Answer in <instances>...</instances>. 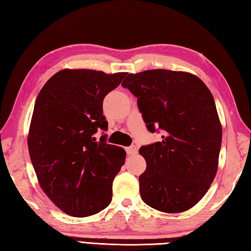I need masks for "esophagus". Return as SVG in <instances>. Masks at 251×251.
Wrapping results in <instances>:
<instances>
[{"label": "esophagus", "instance_id": "obj_1", "mask_svg": "<svg viewBox=\"0 0 251 251\" xmlns=\"http://www.w3.org/2000/svg\"><path fill=\"white\" fill-rule=\"evenodd\" d=\"M137 152V148L135 145H131L129 147H126V154L127 155H135Z\"/></svg>", "mask_w": 251, "mask_h": 251}]
</instances>
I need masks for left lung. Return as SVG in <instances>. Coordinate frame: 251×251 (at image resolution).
<instances>
[{
  "label": "left lung",
  "instance_id": "obj_1",
  "mask_svg": "<svg viewBox=\"0 0 251 251\" xmlns=\"http://www.w3.org/2000/svg\"><path fill=\"white\" fill-rule=\"evenodd\" d=\"M121 85L137 97L148 131L162 132L160 142L139 151L146 160L143 201L167 213L188 210L218 170L222 127L211 92L196 75L166 69L130 74Z\"/></svg>",
  "mask_w": 251,
  "mask_h": 251
}]
</instances>
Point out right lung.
<instances>
[{
  "label": "right lung",
  "mask_w": 251,
  "mask_h": 251,
  "mask_svg": "<svg viewBox=\"0 0 251 251\" xmlns=\"http://www.w3.org/2000/svg\"><path fill=\"white\" fill-rule=\"evenodd\" d=\"M126 73L90 69L55 74L37 97L28 135L30 159L40 186L60 210L84 218L111 201L112 181L125 165L124 148L94 137L108 130L105 96Z\"/></svg>",
  "instance_id": "add662e5"
}]
</instances>
